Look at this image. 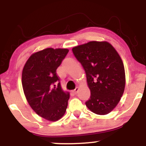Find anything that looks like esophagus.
Wrapping results in <instances>:
<instances>
[{
  "mask_svg": "<svg viewBox=\"0 0 146 146\" xmlns=\"http://www.w3.org/2000/svg\"><path fill=\"white\" fill-rule=\"evenodd\" d=\"M78 90H79V87H76V88H75V89L73 90L72 92H73L74 94H77V93H78Z\"/></svg>",
  "mask_w": 146,
  "mask_h": 146,
  "instance_id": "obj_1",
  "label": "esophagus"
}]
</instances>
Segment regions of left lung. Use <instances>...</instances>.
<instances>
[{
    "label": "left lung",
    "instance_id": "1",
    "mask_svg": "<svg viewBox=\"0 0 146 146\" xmlns=\"http://www.w3.org/2000/svg\"><path fill=\"white\" fill-rule=\"evenodd\" d=\"M72 51L86 72L90 90L87 108L97 115L110 113L125 89V69L121 57L106 41H90L75 46Z\"/></svg>",
    "mask_w": 146,
    "mask_h": 146
}]
</instances>
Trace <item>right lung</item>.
<instances>
[{"mask_svg": "<svg viewBox=\"0 0 146 146\" xmlns=\"http://www.w3.org/2000/svg\"><path fill=\"white\" fill-rule=\"evenodd\" d=\"M68 52L67 48H45L33 53L23 67L25 98L35 113L49 121L61 119L67 108L69 93L62 88L56 70Z\"/></svg>", "mask_w": 146, "mask_h": 146, "instance_id": "1", "label": "right lung"}]
</instances>
